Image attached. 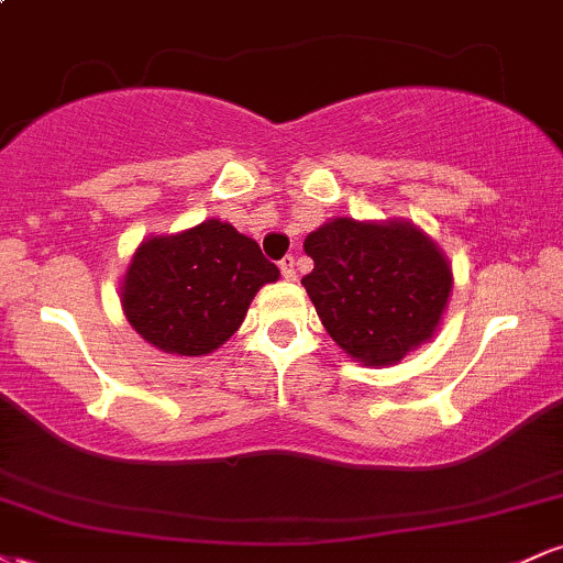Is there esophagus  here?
<instances>
[{
	"label": "esophagus",
	"instance_id": "esophagus-1",
	"mask_svg": "<svg viewBox=\"0 0 563 563\" xmlns=\"http://www.w3.org/2000/svg\"><path fill=\"white\" fill-rule=\"evenodd\" d=\"M280 273H283V277H286V280H296V260H294V256H283Z\"/></svg>",
	"mask_w": 563,
	"mask_h": 563
}]
</instances>
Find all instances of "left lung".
<instances>
[{
	"mask_svg": "<svg viewBox=\"0 0 563 563\" xmlns=\"http://www.w3.org/2000/svg\"><path fill=\"white\" fill-rule=\"evenodd\" d=\"M301 277L322 325L349 357L394 365L437 333L452 290L442 249L412 222L339 217L309 232Z\"/></svg>",
	"mask_w": 563,
	"mask_h": 563,
	"instance_id": "8db88e82",
	"label": "left lung"
}]
</instances>
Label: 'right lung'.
<instances>
[{
  "mask_svg": "<svg viewBox=\"0 0 563 563\" xmlns=\"http://www.w3.org/2000/svg\"><path fill=\"white\" fill-rule=\"evenodd\" d=\"M280 269L260 243L219 219L177 235L147 238L121 286L126 320L161 352L200 357L241 328L249 303Z\"/></svg>",
  "mask_w": 563,
  "mask_h": 563,
  "instance_id": "right-lung-1",
  "label": "right lung"
}]
</instances>
